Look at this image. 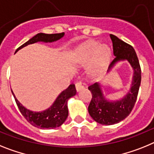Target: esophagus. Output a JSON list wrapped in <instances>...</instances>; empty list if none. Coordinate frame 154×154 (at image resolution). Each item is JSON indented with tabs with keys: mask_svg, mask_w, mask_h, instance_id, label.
Returning <instances> with one entry per match:
<instances>
[{
	"mask_svg": "<svg viewBox=\"0 0 154 154\" xmlns=\"http://www.w3.org/2000/svg\"><path fill=\"white\" fill-rule=\"evenodd\" d=\"M85 84H84V83L82 82V81H77V83H76V89H77V91H81L82 88H84V87H85Z\"/></svg>",
	"mask_w": 154,
	"mask_h": 154,
	"instance_id": "obj_1",
	"label": "esophagus"
}]
</instances>
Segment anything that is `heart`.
I'll return each instance as SVG.
<instances>
[{
    "mask_svg": "<svg viewBox=\"0 0 154 154\" xmlns=\"http://www.w3.org/2000/svg\"><path fill=\"white\" fill-rule=\"evenodd\" d=\"M110 56V49L107 45L91 41L78 48L76 52V60L81 63L93 60L91 66V70L97 71L106 65Z\"/></svg>",
    "mask_w": 154,
    "mask_h": 154,
    "instance_id": "obj_1",
    "label": "heart"
}]
</instances>
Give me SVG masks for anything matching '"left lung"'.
Wrapping results in <instances>:
<instances>
[{"label":"left lung","instance_id":"1","mask_svg":"<svg viewBox=\"0 0 154 154\" xmlns=\"http://www.w3.org/2000/svg\"><path fill=\"white\" fill-rule=\"evenodd\" d=\"M113 45L115 58L109 65V69L114 66L117 61H129L134 70L133 84L131 89L123 99L116 101H109L105 99L100 85L94 83L89 85L88 89L92 94L91 101L88 106V112L94 120L102 125H110L125 119L130 114L135 105L140 83L141 68L135 49L129 44L119 39L114 35H110Z\"/></svg>","mask_w":154,"mask_h":154}]
</instances>
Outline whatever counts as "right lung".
Segmentation results:
<instances>
[{"mask_svg":"<svg viewBox=\"0 0 154 154\" xmlns=\"http://www.w3.org/2000/svg\"><path fill=\"white\" fill-rule=\"evenodd\" d=\"M64 32L56 33V34L38 33L36 35L30 38L28 42H25L23 45L18 47L16 52L29 44L35 43L36 42H54L62 38ZM76 93H77V91H76L75 85L71 84L66 90H64L58 96L57 100L53 103V105L49 109L42 112H33L22 106V105H21L19 101L17 100L12 91L15 102L18 105V109L21 115L31 125L38 127L40 129H53V128L60 126L68 116L67 100L72 96L75 95Z\"/></svg>","mask_w":154,"mask_h":154,"instance_id":"add662e5","label":"right lung"}]
</instances>
